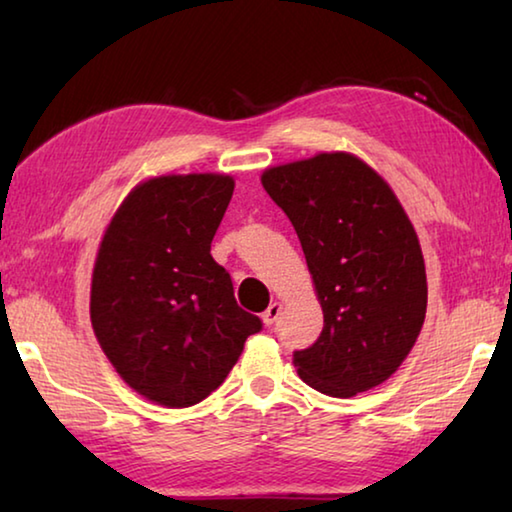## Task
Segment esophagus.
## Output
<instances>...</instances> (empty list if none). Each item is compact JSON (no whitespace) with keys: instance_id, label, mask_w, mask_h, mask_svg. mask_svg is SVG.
<instances>
[{"instance_id":"obj_1","label":"esophagus","mask_w":512,"mask_h":512,"mask_svg":"<svg viewBox=\"0 0 512 512\" xmlns=\"http://www.w3.org/2000/svg\"><path fill=\"white\" fill-rule=\"evenodd\" d=\"M280 311H282V302H277V300L271 302V305H268V309L262 314L264 325H273L275 320H277V316H280Z\"/></svg>"}]
</instances>
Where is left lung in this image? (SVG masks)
Instances as JSON below:
<instances>
[{"instance_id": "8db88e82", "label": "left lung", "mask_w": 512, "mask_h": 512, "mask_svg": "<svg viewBox=\"0 0 512 512\" xmlns=\"http://www.w3.org/2000/svg\"><path fill=\"white\" fill-rule=\"evenodd\" d=\"M262 185L296 228L323 307V332L293 366L329 397L370 391L409 357L427 314L413 223L391 185L345 151L277 164Z\"/></svg>"}]
</instances>
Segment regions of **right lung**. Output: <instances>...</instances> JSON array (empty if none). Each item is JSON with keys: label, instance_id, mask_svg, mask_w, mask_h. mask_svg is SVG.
Instances as JSON below:
<instances>
[{"label": "right lung", "instance_id": "1", "mask_svg": "<svg viewBox=\"0 0 512 512\" xmlns=\"http://www.w3.org/2000/svg\"><path fill=\"white\" fill-rule=\"evenodd\" d=\"M232 192L228 173L149 178L121 201L99 244L94 336L119 377L167 409L203 402L262 329L210 253Z\"/></svg>", "mask_w": 512, "mask_h": 512}]
</instances>
